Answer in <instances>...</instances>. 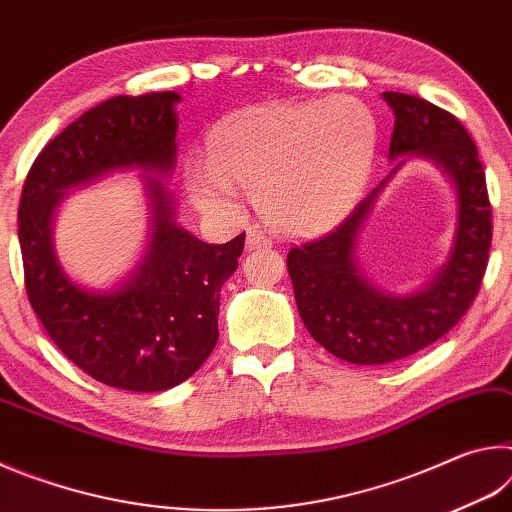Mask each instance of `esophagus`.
Returning <instances> with one entry per match:
<instances>
[{
	"mask_svg": "<svg viewBox=\"0 0 512 512\" xmlns=\"http://www.w3.org/2000/svg\"><path fill=\"white\" fill-rule=\"evenodd\" d=\"M246 248L248 250H259V248H271V239H268L262 230L250 228L246 235Z\"/></svg>",
	"mask_w": 512,
	"mask_h": 512,
	"instance_id": "obj_1",
	"label": "esophagus"
}]
</instances>
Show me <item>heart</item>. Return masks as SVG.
<instances>
[{
  "label": "heart",
  "instance_id": "heart-1",
  "mask_svg": "<svg viewBox=\"0 0 512 512\" xmlns=\"http://www.w3.org/2000/svg\"><path fill=\"white\" fill-rule=\"evenodd\" d=\"M210 162L187 167V192L203 210L232 207L235 189L257 196L273 230L311 237L357 207L370 180L377 124L354 97L271 103L216 124Z\"/></svg>",
  "mask_w": 512,
  "mask_h": 512
}]
</instances>
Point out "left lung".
I'll return each mask as SVG.
<instances>
[{
  "instance_id": "left-lung-1",
  "label": "left lung",
  "mask_w": 512,
  "mask_h": 512,
  "mask_svg": "<svg viewBox=\"0 0 512 512\" xmlns=\"http://www.w3.org/2000/svg\"><path fill=\"white\" fill-rule=\"evenodd\" d=\"M395 115L391 176L323 239L289 250L287 268L298 314L327 352L359 366L411 357L445 336L479 293L492 241V210L472 137L447 110L420 97L384 92ZM429 159L457 192V232L448 262L411 294L377 288L360 271L358 235L380 189L406 159Z\"/></svg>"
}]
</instances>
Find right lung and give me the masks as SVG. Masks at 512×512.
<instances>
[{
	"mask_svg": "<svg viewBox=\"0 0 512 512\" xmlns=\"http://www.w3.org/2000/svg\"><path fill=\"white\" fill-rule=\"evenodd\" d=\"M178 92L115 97L56 135L24 180L17 237L33 311L60 352L101 384L158 393L183 384L219 339V300L244 237L205 244L176 223L160 178L176 167ZM143 173L152 228L134 271L112 290H88L59 266L53 216L72 188L115 170Z\"/></svg>",
	"mask_w": 512,
	"mask_h": 512,
	"instance_id": "add662e5",
	"label": "right lung"
}]
</instances>
